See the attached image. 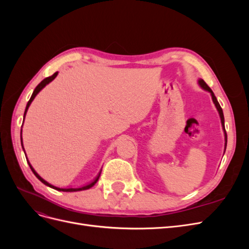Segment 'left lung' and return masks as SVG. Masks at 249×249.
Segmentation results:
<instances>
[{"label":"left lung","instance_id":"1","mask_svg":"<svg viewBox=\"0 0 249 249\" xmlns=\"http://www.w3.org/2000/svg\"><path fill=\"white\" fill-rule=\"evenodd\" d=\"M198 84L200 85V87H201L202 89L207 90V91H209V92L211 93V95H212L213 103L215 104V106H216V108H217V110H218V113H219V116H220V119H221V124H222L223 131H224V139H225V147H224V152H225V148H227V143H228V135H227V132H225V127H224V116H223V111H222V109H221V107H220L219 103H218V101H217V99H216V96H215L214 92L212 91V89H211V88L206 84V82L203 81V80H201V79H199V80H198Z\"/></svg>","mask_w":249,"mask_h":249}]
</instances>
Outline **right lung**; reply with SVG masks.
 Masks as SVG:
<instances>
[{
	"instance_id": "obj_1",
	"label": "right lung",
	"mask_w": 249,
	"mask_h": 249,
	"mask_svg": "<svg viewBox=\"0 0 249 249\" xmlns=\"http://www.w3.org/2000/svg\"><path fill=\"white\" fill-rule=\"evenodd\" d=\"M57 74H58V72H55L54 74H53V76H51V77H48V78H46L44 80H42L38 85L36 86V88L34 89V91H33V93H32V95H31V99L29 100V102H28V104H27V106H26V110H25V113H24V118H25V116H26V113H27V111H28V109H29V107H30V105H31V103L33 102V100L35 99V96L38 94V92L40 91V90L43 88V87H46V85H48L50 82H52L53 80H54L56 77H57ZM20 142H21V146H22V139H21V130H20ZM22 149H24V146H22ZM25 150V149H24ZM26 155V154H25ZM28 161V160H27ZM28 163H29V161H28ZM29 166H30V168H31V170L33 171V173L34 175L36 176V178H38L40 182H42L44 185H47V186H49V187H51V188H53V189H56V190H58V191H63V192H74V191H82V190H87V189H89V188H91L92 186H94V184L97 182V180H99V178H100V176H101V171H100V173L99 175H97V177L95 178V179L94 180H92L91 183H89L88 185H85V186H83V187H80V188H58V187H56V186H53V185H51L50 183H48L47 180H44L38 173H37L35 170H34V168L31 166V164L29 163Z\"/></svg>"
}]
</instances>
